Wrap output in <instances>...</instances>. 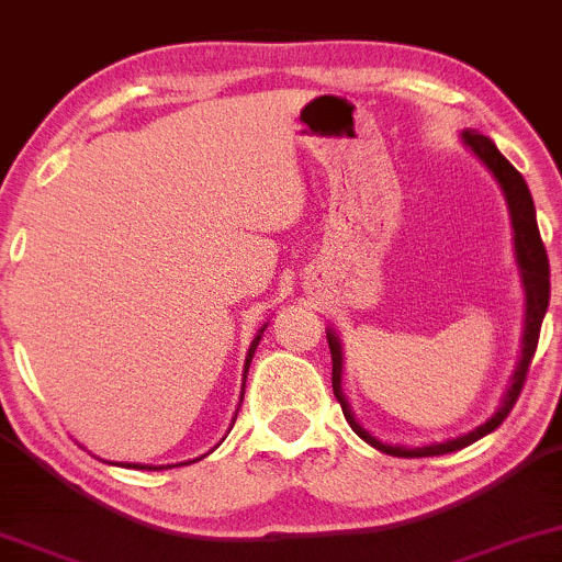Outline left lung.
<instances>
[{"instance_id": "1", "label": "left lung", "mask_w": 562, "mask_h": 562, "mask_svg": "<svg viewBox=\"0 0 562 562\" xmlns=\"http://www.w3.org/2000/svg\"><path fill=\"white\" fill-rule=\"evenodd\" d=\"M462 140L465 146L473 151L477 159H481L485 167L491 169V175L496 177V182L501 184V190L506 194L508 203V213H512V226H514V249H516V261L521 267V280H525V290H527V326H525V349H521V359L519 368L514 372V383L508 387L504 406L496 411V416H491L488 422L477 426V429L462 434L458 439H447V442L439 445H426V447H393V445H383L380 439L372 437L370 431H364L362 426L355 422L351 416V408L347 398L341 395V344L336 336L328 331V349H331V385H334V395L339 401V406L344 411V418L351 426V431L357 437H362L364 442L375 447V450L393 454V458H434V454H447V452H458L462 447L477 442V439L491 434L493 429H498L504 424V418L512 414L514 403L519 401L521 387L527 383L529 375V364H532V357L537 351V341H540V328H542V318L544 311H548L550 303V261H548V251H544L540 228H537V218H535V203L532 194H529V187L525 182V177L519 175L512 167V161L506 159L504 154L493 146L491 138L481 136L477 131H465L462 133Z\"/></svg>"}]
</instances>
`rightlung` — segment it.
<instances>
[{"label":"right lung","instance_id":"obj_1","mask_svg":"<svg viewBox=\"0 0 562 562\" xmlns=\"http://www.w3.org/2000/svg\"><path fill=\"white\" fill-rule=\"evenodd\" d=\"M261 331H265V328H261ZM261 331H259V336L257 339H254V344H251V349H249V357H246V368L244 370H249V362H251V357H254V351H257V344H259V339H261ZM194 462V460H192ZM179 465H187V462H179ZM125 468H138V470H159V468H151V465H133V462H125ZM169 468V465H167Z\"/></svg>","mask_w":562,"mask_h":562}]
</instances>
